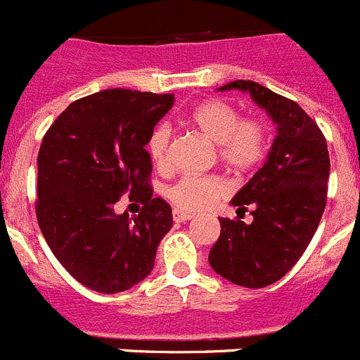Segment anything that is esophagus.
<instances>
[{"instance_id":"1","label":"esophagus","mask_w":360,"mask_h":360,"mask_svg":"<svg viewBox=\"0 0 360 360\" xmlns=\"http://www.w3.org/2000/svg\"><path fill=\"white\" fill-rule=\"evenodd\" d=\"M173 219H174V221H176V224H184V221H189V219H193V214H191V212L178 211V209H174V211H173Z\"/></svg>"}]
</instances>
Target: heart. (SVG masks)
Returning <instances> with one entry per match:
<instances>
[{"mask_svg":"<svg viewBox=\"0 0 360 360\" xmlns=\"http://www.w3.org/2000/svg\"><path fill=\"white\" fill-rule=\"evenodd\" d=\"M191 124L216 144L218 160L232 173H247L265 158L269 148L266 128L262 120L241 119L240 111L225 101H205L189 115ZM171 129L160 124L148 139L153 164L164 167L169 153ZM225 195V186L214 176L187 174L167 189V198L186 211H202Z\"/></svg>","mask_w":360,"mask_h":360,"instance_id":"heart-1","label":"heart"}]
</instances>
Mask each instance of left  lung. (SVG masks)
<instances>
[{"instance_id": "left-lung-1", "label": "left lung", "mask_w": 360, "mask_h": 360, "mask_svg": "<svg viewBox=\"0 0 360 360\" xmlns=\"http://www.w3.org/2000/svg\"><path fill=\"white\" fill-rule=\"evenodd\" d=\"M219 91L240 90L278 126L263 167L231 205L238 214L252 207V224L219 218L221 232L209 263L240 287H269L297 263L319 227L326 205L330 157L326 139L297 103L254 81H234Z\"/></svg>"}]
</instances>
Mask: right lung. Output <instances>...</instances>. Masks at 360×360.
I'll return each mask as SVG.
<instances>
[{
	"label": "right lung",
	"instance_id": "obj_1",
	"mask_svg": "<svg viewBox=\"0 0 360 360\" xmlns=\"http://www.w3.org/2000/svg\"><path fill=\"white\" fill-rule=\"evenodd\" d=\"M174 95L113 88L70 104L37 155V224L53 256L90 290L117 294L151 274L173 225L169 203L153 198L148 139ZM124 192L139 215H117Z\"/></svg>",
	"mask_w": 360,
	"mask_h": 360
}]
</instances>
